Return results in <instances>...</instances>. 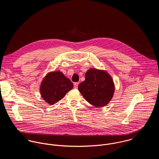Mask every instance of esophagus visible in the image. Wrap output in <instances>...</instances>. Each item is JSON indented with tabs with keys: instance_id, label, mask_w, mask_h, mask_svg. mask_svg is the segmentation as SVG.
Masks as SVG:
<instances>
[{
	"instance_id": "1",
	"label": "esophagus",
	"mask_w": 159,
	"mask_h": 159,
	"mask_svg": "<svg viewBox=\"0 0 159 159\" xmlns=\"http://www.w3.org/2000/svg\"><path fill=\"white\" fill-rule=\"evenodd\" d=\"M78 85H79V83H78V82L75 83H74V88H75V89H77Z\"/></svg>"
}]
</instances>
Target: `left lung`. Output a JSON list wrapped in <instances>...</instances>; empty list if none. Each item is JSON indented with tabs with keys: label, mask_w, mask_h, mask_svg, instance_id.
Masks as SVG:
<instances>
[{
	"label": "left lung",
	"mask_w": 159,
	"mask_h": 159,
	"mask_svg": "<svg viewBox=\"0 0 159 159\" xmlns=\"http://www.w3.org/2000/svg\"><path fill=\"white\" fill-rule=\"evenodd\" d=\"M78 89L90 104L95 107H102L111 100L114 84L107 72L91 68L87 71L85 80L79 84Z\"/></svg>",
	"instance_id": "8db88e82"
}]
</instances>
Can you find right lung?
<instances>
[{"instance_id": "right-lung-1", "label": "right lung", "mask_w": 159, "mask_h": 159, "mask_svg": "<svg viewBox=\"0 0 159 159\" xmlns=\"http://www.w3.org/2000/svg\"><path fill=\"white\" fill-rule=\"evenodd\" d=\"M73 87L71 81L59 71L49 72L40 85L42 97L49 105H54L63 98Z\"/></svg>"}]
</instances>
